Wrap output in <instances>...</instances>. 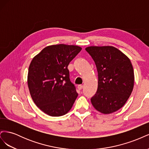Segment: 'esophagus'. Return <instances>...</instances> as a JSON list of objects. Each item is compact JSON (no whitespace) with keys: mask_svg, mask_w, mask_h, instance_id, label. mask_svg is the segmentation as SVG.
<instances>
[{"mask_svg":"<svg viewBox=\"0 0 149 149\" xmlns=\"http://www.w3.org/2000/svg\"><path fill=\"white\" fill-rule=\"evenodd\" d=\"M83 86L82 85H79L78 86V88L79 90H81L83 89Z\"/></svg>","mask_w":149,"mask_h":149,"instance_id":"34e87169","label":"esophagus"}]
</instances>
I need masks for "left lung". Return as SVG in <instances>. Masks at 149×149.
Listing matches in <instances>:
<instances>
[{"mask_svg":"<svg viewBox=\"0 0 149 149\" xmlns=\"http://www.w3.org/2000/svg\"><path fill=\"white\" fill-rule=\"evenodd\" d=\"M95 63L98 74L97 91L91 101L104 114L118 111L127 102L134 84V69L129 58L112 46L85 48Z\"/></svg>","mask_w":149,"mask_h":149,"instance_id":"8db88e82","label":"left lung"}]
</instances>
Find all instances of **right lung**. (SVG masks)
<instances>
[{"label":"right lung","instance_id":"add662e5","mask_svg":"<svg viewBox=\"0 0 149 149\" xmlns=\"http://www.w3.org/2000/svg\"><path fill=\"white\" fill-rule=\"evenodd\" d=\"M81 49L76 45H53L31 60L28 87L33 101L44 113L58 117L71 109L78 94L70 80L68 66Z\"/></svg>","mask_w":149,"mask_h":149}]
</instances>
